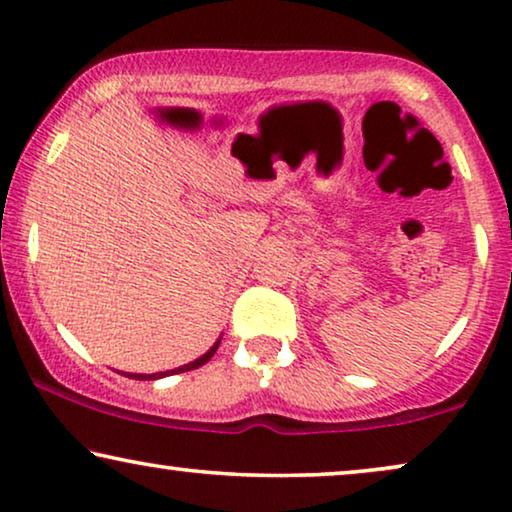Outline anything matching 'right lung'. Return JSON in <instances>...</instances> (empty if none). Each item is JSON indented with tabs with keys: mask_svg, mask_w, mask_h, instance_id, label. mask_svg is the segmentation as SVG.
I'll return each mask as SVG.
<instances>
[{
	"mask_svg": "<svg viewBox=\"0 0 512 512\" xmlns=\"http://www.w3.org/2000/svg\"><path fill=\"white\" fill-rule=\"evenodd\" d=\"M216 349H219V342H216V345L209 349V352L205 354V356H200V359H195L193 363H186V366H181V368H174V370H167V373H153V375H128V377H132V380H158V377H165V375H177V373H186V370H195V368H200V366H205V363L212 359L214 356V352Z\"/></svg>",
	"mask_w": 512,
	"mask_h": 512,
	"instance_id": "1",
	"label": "right lung"
}]
</instances>
